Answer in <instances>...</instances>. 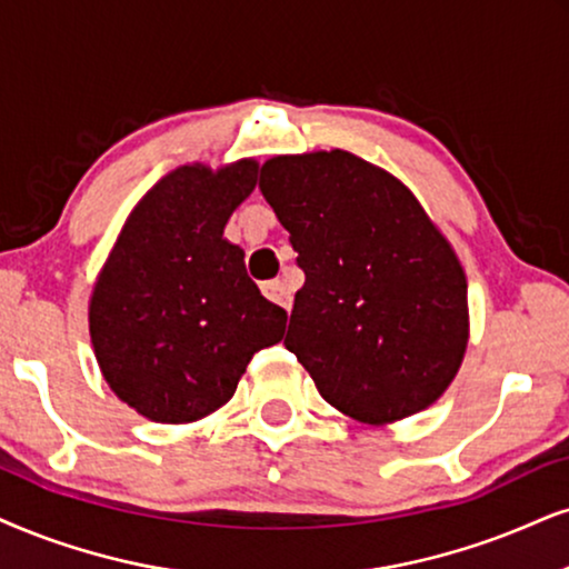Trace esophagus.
Returning a JSON list of instances; mask_svg holds the SVG:
<instances>
[{"label": "esophagus", "instance_id": "obj_1", "mask_svg": "<svg viewBox=\"0 0 569 569\" xmlns=\"http://www.w3.org/2000/svg\"><path fill=\"white\" fill-rule=\"evenodd\" d=\"M262 293L270 301H276V305L283 307L286 312H289V309H291V291L286 289L283 280H268V283H262Z\"/></svg>", "mask_w": 569, "mask_h": 569}]
</instances>
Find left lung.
Returning a JSON list of instances; mask_svg holds the SVG:
<instances>
[{
	"label": "left lung",
	"instance_id": "8db88e82",
	"mask_svg": "<svg viewBox=\"0 0 569 569\" xmlns=\"http://www.w3.org/2000/svg\"><path fill=\"white\" fill-rule=\"evenodd\" d=\"M260 191L305 270L283 343L320 397L368 426L433 405L470 315L462 264L415 193L343 149L272 157Z\"/></svg>",
	"mask_w": 569,
	"mask_h": 569
}]
</instances>
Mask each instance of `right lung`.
<instances>
[{
	"label": "right lung",
	"instance_id": "right-lung-1",
	"mask_svg": "<svg viewBox=\"0 0 569 569\" xmlns=\"http://www.w3.org/2000/svg\"><path fill=\"white\" fill-rule=\"evenodd\" d=\"M254 160L183 164L143 193L89 305L99 370L114 397L154 422H193L233 397L254 351L283 338L286 309L222 239L254 191Z\"/></svg>",
	"mask_w": 569,
	"mask_h": 569
}]
</instances>
